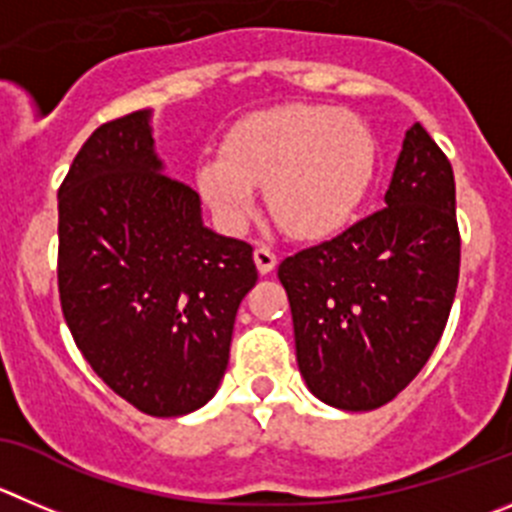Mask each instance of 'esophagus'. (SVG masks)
<instances>
[{
  "mask_svg": "<svg viewBox=\"0 0 512 512\" xmlns=\"http://www.w3.org/2000/svg\"><path fill=\"white\" fill-rule=\"evenodd\" d=\"M255 262H257V270H260V275H267V272H272V267L278 265V255H275V250L267 245H257L255 247Z\"/></svg>",
  "mask_w": 512,
  "mask_h": 512,
  "instance_id": "1",
  "label": "esophagus"
}]
</instances>
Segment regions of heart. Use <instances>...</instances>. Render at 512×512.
I'll return each mask as SVG.
<instances>
[{
  "label": "heart",
  "mask_w": 512,
  "mask_h": 512,
  "mask_svg": "<svg viewBox=\"0 0 512 512\" xmlns=\"http://www.w3.org/2000/svg\"><path fill=\"white\" fill-rule=\"evenodd\" d=\"M374 169V143L356 118L326 105H288L234 128L222 156L197 166L202 197L229 229L255 212V186L275 222L298 237H318L351 217Z\"/></svg>",
  "instance_id": "obj_1"
}]
</instances>
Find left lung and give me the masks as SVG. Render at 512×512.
Wrapping results in <instances>:
<instances>
[{
    "label": "left lung",
    "mask_w": 512,
    "mask_h": 512,
    "mask_svg": "<svg viewBox=\"0 0 512 512\" xmlns=\"http://www.w3.org/2000/svg\"><path fill=\"white\" fill-rule=\"evenodd\" d=\"M384 204L278 267L300 374L346 412L379 409L407 389L442 338L460 280L455 174L419 123Z\"/></svg>",
    "instance_id": "left-lung-1"
}]
</instances>
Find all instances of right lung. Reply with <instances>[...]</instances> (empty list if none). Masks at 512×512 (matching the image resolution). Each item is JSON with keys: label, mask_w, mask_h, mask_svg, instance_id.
<instances>
[{"label": "right lung", "mask_w": 512, "mask_h": 512, "mask_svg": "<svg viewBox=\"0 0 512 512\" xmlns=\"http://www.w3.org/2000/svg\"><path fill=\"white\" fill-rule=\"evenodd\" d=\"M136 111L90 133L57 191V288L75 346L151 417L204 407L257 283L252 245L212 232L191 186L164 174Z\"/></svg>", "instance_id": "add662e5"}]
</instances>
